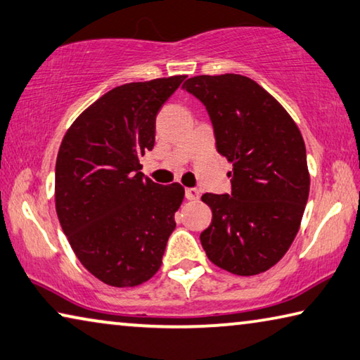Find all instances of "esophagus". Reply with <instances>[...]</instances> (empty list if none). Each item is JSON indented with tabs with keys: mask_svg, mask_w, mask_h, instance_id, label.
Returning a JSON list of instances; mask_svg holds the SVG:
<instances>
[{
	"mask_svg": "<svg viewBox=\"0 0 360 360\" xmlns=\"http://www.w3.org/2000/svg\"><path fill=\"white\" fill-rule=\"evenodd\" d=\"M198 197H200V192L195 187H187L186 189V198L187 200H198Z\"/></svg>",
	"mask_w": 360,
	"mask_h": 360,
	"instance_id": "34e87169",
	"label": "esophagus"
}]
</instances>
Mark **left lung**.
Listing matches in <instances>:
<instances>
[{"instance_id": "left-lung-1", "label": "left lung", "mask_w": 360, "mask_h": 360, "mask_svg": "<svg viewBox=\"0 0 360 360\" xmlns=\"http://www.w3.org/2000/svg\"><path fill=\"white\" fill-rule=\"evenodd\" d=\"M202 102L216 149L232 163L231 193H205L213 211L200 233L208 259L237 276H256L282 259L298 233L309 171L298 127L252 78L200 75L182 84Z\"/></svg>"}]
</instances>
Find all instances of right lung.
<instances>
[{
  "label": "right lung",
  "mask_w": 360,
  "mask_h": 360,
  "mask_svg": "<svg viewBox=\"0 0 360 360\" xmlns=\"http://www.w3.org/2000/svg\"><path fill=\"white\" fill-rule=\"evenodd\" d=\"M186 75L128 83L105 93L62 139L56 211L79 262L112 287H136L162 266L184 198L178 182L141 173L155 144V118Z\"/></svg>",
  "instance_id": "add662e5"
}]
</instances>
